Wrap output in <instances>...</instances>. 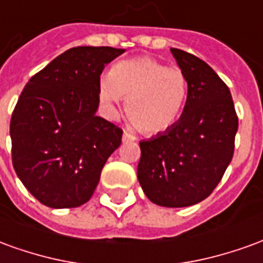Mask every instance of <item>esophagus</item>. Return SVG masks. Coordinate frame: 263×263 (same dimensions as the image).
Here are the masks:
<instances>
[{"mask_svg": "<svg viewBox=\"0 0 263 263\" xmlns=\"http://www.w3.org/2000/svg\"><path fill=\"white\" fill-rule=\"evenodd\" d=\"M134 141H137V138L131 135L129 132H124V135H122V142H134Z\"/></svg>", "mask_w": 263, "mask_h": 263, "instance_id": "obj_1", "label": "esophagus"}]
</instances>
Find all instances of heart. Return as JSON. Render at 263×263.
<instances>
[{
	"instance_id": "heart-1",
	"label": "heart",
	"mask_w": 263,
	"mask_h": 263,
	"mask_svg": "<svg viewBox=\"0 0 263 263\" xmlns=\"http://www.w3.org/2000/svg\"><path fill=\"white\" fill-rule=\"evenodd\" d=\"M98 97L109 115L118 114L121 98L128 100L129 120L148 135L167 131L180 117L187 98V79L182 69L154 58L124 60L101 76Z\"/></svg>"
}]
</instances>
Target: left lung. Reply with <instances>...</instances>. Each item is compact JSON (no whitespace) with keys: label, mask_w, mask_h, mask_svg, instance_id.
I'll return each instance as SVG.
<instances>
[{"label":"left lung","mask_w":263,"mask_h":263,"mask_svg":"<svg viewBox=\"0 0 263 263\" xmlns=\"http://www.w3.org/2000/svg\"><path fill=\"white\" fill-rule=\"evenodd\" d=\"M187 79V100L177 122L139 142L138 180L162 207L193 205L213 193L234 155L238 117L231 92L205 62L171 49Z\"/></svg>","instance_id":"8db88e82"}]
</instances>
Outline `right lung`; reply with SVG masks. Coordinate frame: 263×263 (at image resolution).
Wrapping results in <instances>:
<instances>
[{
	"label": "right lung",
	"instance_id": "1",
	"mask_svg": "<svg viewBox=\"0 0 263 263\" xmlns=\"http://www.w3.org/2000/svg\"><path fill=\"white\" fill-rule=\"evenodd\" d=\"M125 52L109 46L66 50L26 83L9 134L12 165L29 193L52 209L87 203L122 129L96 112L105 65Z\"/></svg>",
	"mask_w": 263,
	"mask_h": 263
}]
</instances>
